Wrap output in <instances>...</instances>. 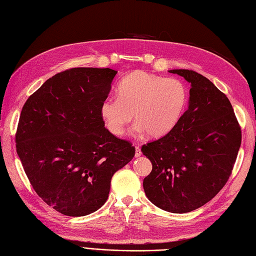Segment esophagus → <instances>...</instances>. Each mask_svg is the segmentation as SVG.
I'll return each mask as SVG.
<instances>
[{"mask_svg": "<svg viewBox=\"0 0 256 256\" xmlns=\"http://www.w3.org/2000/svg\"><path fill=\"white\" fill-rule=\"evenodd\" d=\"M141 154H142V152H141V150H140V147H138V146H136V154H134L136 158L140 157Z\"/></svg>", "mask_w": 256, "mask_h": 256, "instance_id": "obj_1", "label": "esophagus"}]
</instances>
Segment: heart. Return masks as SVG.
I'll return each mask as SVG.
<instances>
[{
	"instance_id": "obj_1",
	"label": "heart",
	"mask_w": 256,
	"mask_h": 256,
	"mask_svg": "<svg viewBox=\"0 0 256 256\" xmlns=\"http://www.w3.org/2000/svg\"><path fill=\"white\" fill-rule=\"evenodd\" d=\"M188 102L184 83L145 72L126 76L118 85V96L106 97L100 106L106 125L115 136H122L134 113V132L152 138L171 131Z\"/></svg>"
}]
</instances>
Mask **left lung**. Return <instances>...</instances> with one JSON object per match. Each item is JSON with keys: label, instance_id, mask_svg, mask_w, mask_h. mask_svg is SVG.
Segmentation results:
<instances>
[{"label": "left lung", "instance_id": "obj_1", "mask_svg": "<svg viewBox=\"0 0 256 256\" xmlns=\"http://www.w3.org/2000/svg\"><path fill=\"white\" fill-rule=\"evenodd\" d=\"M190 83L188 109L168 134L142 146L152 170L143 180L157 207L184 214L202 207L226 184L242 131L228 98L204 76L172 69Z\"/></svg>", "mask_w": 256, "mask_h": 256}]
</instances>
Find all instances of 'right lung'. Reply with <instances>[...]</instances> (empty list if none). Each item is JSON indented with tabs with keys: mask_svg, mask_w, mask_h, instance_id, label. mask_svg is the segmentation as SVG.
<instances>
[{
	"mask_svg": "<svg viewBox=\"0 0 256 256\" xmlns=\"http://www.w3.org/2000/svg\"><path fill=\"white\" fill-rule=\"evenodd\" d=\"M116 74L94 67L56 74L22 108L17 154L37 194L63 214L98 210L114 173L134 157V147L114 136L100 114Z\"/></svg>",
	"mask_w": 256,
	"mask_h": 256,
	"instance_id": "obj_1",
	"label": "right lung"
}]
</instances>
